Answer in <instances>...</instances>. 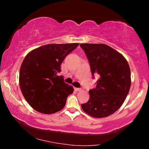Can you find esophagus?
Segmentation results:
<instances>
[{"label": "esophagus", "mask_w": 149, "mask_h": 149, "mask_svg": "<svg viewBox=\"0 0 149 149\" xmlns=\"http://www.w3.org/2000/svg\"><path fill=\"white\" fill-rule=\"evenodd\" d=\"M74 89H75V91H81V88H77V87H75V88H74Z\"/></svg>", "instance_id": "obj_1"}]
</instances>
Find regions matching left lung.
I'll list each match as a JSON object with an SVG mask.
<instances>
[{
    "mask_svg": "<svg viewBox=\"0 0 149 149\" xmlns=\"http://www.w3.org/2000/svg\"><path fill=\"white\" fill-rule=\"evenodd\" d=\"M89 60L93 76L98 74L95 89L89 90V99L81 104L91 116L100 118L114 114L129 93L131 72L122 54L105 44H80Z\"/></svg>",
    "mask_w": 149,
    "mask_h": 149,
    "instance_id": "8db88e82",
    "label": "left lung"
}]
</instances>
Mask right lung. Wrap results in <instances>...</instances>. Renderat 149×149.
<instances>
[{
    "instance_id": "1",
    "label": "right lung",
    "mask_w": 149,
    "mask_h": 149,
    "mask_svg": "<svg viewBox=\"0 0 149 149\" xmlns=\"http://www.w3.org/2000/svg\"><path fill=\"white\" fill-rule=\"evenodd\" d=\"M79 43L49 44L31 50L19 70V84L25 99L37 112L51 114L64 107L74 88L58 76L65 56Z\"/></svg>"
}]
</instances>
